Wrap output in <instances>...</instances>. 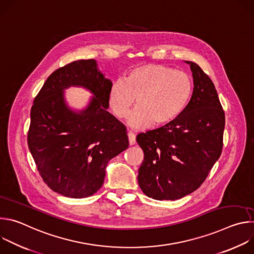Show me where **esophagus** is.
<instances>
[{
  "label": "esophagus",
  "instance_id": "esophagus-1",
  "mask_svg": "<svg viewBox=\"0 0 254 254\" xmlns=\"http://www.w3.org/2000/svg\"><path fill=\"white\" fill-rule=\"evenodd\" d=\"M127 137H128V143L130 144V146H132V144L135 143V135L132 132H128Z\"/></svg>",
  "mask_w": 254,
  "mask_h": 254
}]
</instances>
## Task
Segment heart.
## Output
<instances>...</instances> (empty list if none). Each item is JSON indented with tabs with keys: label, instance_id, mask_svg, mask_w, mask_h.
<instances>
[{
	"label": "heart",
	"instance_id": "b5f03b06",
	"mask_svg": "<svg viewBox=\"0 0 254 254\" xmlns=\"http://www.w3.org/2000/svg\"><path fill=\"white\" fill-rule=\"evenodd\" d=\"M194 84L184 71L162 64H141L131 69L126 78L115 80L108 90V105L119 119L127 118L137 129L160 127L176 120L188 106Z\"/></svg>",
	"mask_w": 254,
	"mask_h": 254
}]
</instances>
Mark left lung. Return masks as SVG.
Listing matches in <instances>:
<instances>
[{"instance_id": "obj_1", "label": "left lung", "mask_w": 254, "mask_h": 254, "mask_svg": "<svg viewBox=\"0 0 254 254\" xmlns=\"http://www.w3.org/2000/svg\"><path fill=\"white\" fill-rule=\"evenodd\" d=\"M190 65L193 96L173 122L136 136L143 151L137 182L155 200H178L197 190L218 161L225 115L215 86L196 63Z\"/></svg>"}]
</instances>
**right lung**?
Returning a JSON list of instances; mask_svg holds the SVG:
<instances>
[{
    "label": "right lung",
    "mask_w": 254,
    "mask_h": 254,
    "mask_svg": "<svg viewBox=\"0 0 254 254\" xmlns=\"http://www.w3.org/2000/svg\"><path fill=\"white\" fill-rule=\"evenodd\" d=\"M111 79L94 59L77 60L55 70L31 108L28 147L44 182L69 198H86L102 186L107 163L128 147L125 126L107 112ZM89 91L81 110L71 108L64 90Z\"/></svg>",
    "instance_id": "add662e5"
}]
</instances>
